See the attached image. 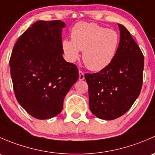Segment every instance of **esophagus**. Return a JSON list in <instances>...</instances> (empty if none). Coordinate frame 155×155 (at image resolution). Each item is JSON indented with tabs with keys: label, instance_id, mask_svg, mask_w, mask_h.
Wrapping results in <instances>:
<instances>
[{
	"label": "esophagus",
	"instance_id": "34e87169",
	"mask_svg": "<svg viewBox=\"0 0 155 155\" xmlns=\"http://www.w3.org/2000/svg\"><path fill=\"white\" fill-rule=\"evenodd\" d=\"M79 79L80 81L82 80H84V79H85V75H84V73L82 71H81V70H79Z\"/></svg>",
	"mask_w": 155,
	"mask_h": 155
}]
</instances>
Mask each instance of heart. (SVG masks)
Listing matches in <instances>:
<instances>
[{"label":"heart","mask_w":155,"mask_h":155,"mask_svg":"<svg viewBox=\"0 0 155 155\" xmlns=\"http://www.w3.org/2000/svg\"><path fill=\"white\" fill-rule=\"evenodd\" d=\"M71 40H64L62 48L68 59L75 61L82 52V60L89 70L100 71L112 61L119 45V35L95 23L80 22L71 31Z\"/></svg>","instance_id":"b5f03b06"}]
</instances>
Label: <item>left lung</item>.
I'll list each match as a JSON object with an SVG mask.
<instances>
[{"label":"left lung","instance_id":"obj_1","mask_svg":"<svg viewBox=\"0 0 155 155\" xmlns=\"http://www.w3.org/2000/svg\"><path fill=\"white\" fill-rule=\"evenodd\" d=\"M118 25L120 42L112 61L98 73L85 74L91 112L104 120L115 119L127 112L143 85V52L126 28Z\"/></svg>","mask_w":155,"mask_h":155}]
</instances>
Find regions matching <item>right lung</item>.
Returning a JSON list of instances; mask_svg holds the SVG:
<instances>
[{
    "label": "right lung",
    "instance_id": "add662e5",
    "mask_svg": "<svg viewBox=\"0 0 155 155\" xmlns=\"http://www.w3.org/2000/svg\"><path fill=\"white\" fill-rule=\"evenodd\" d=\"M61 20L37 21L18 39L10 60L15 97L31 116L48 119L63 109L79 70L64 59Z\"/></svg>",
    "mask_w": 155,
    "mask_h": 155
}]
</instances>
